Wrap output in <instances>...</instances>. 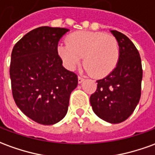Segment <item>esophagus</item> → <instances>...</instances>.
<instances>
[{
	"instance_id": "esophagus-1",
	"label": "esophagus",
	"mask_w": 155,
	"mask_h": 155,
	"mask_svg": "<svg viewBox=\"0 0 155 155\" xmlns=\"http://www.w3.org/2000/svg\"><path fill=\"white\" fill-rule=\"evenodd\" d=\"M84 80H85V79H84L83 77H81V76H78V82H79L80 84L82 83V82L84 81Z\"/></svg>"
}]
</instances>
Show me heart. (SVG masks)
Returning <instances> with one entry per match:
<instances>
[{"instance_id": "1", "label": "heart", "mask_w": 155, "mask_h": 155, "mask_svg": "<svg viewBox=\"0 0 155 155\" xmlns=\"http://www.w3.org/2000/svg\"><path fill=\"white\" fill-rule=\"evenodd\" d=\"M64 66L72 70L84 57L85 70L96 78L107 76L120 59V47L115 37L101 32L80 31L70 34L67 43L58 46Z\"/></svg>"}]
</instances>
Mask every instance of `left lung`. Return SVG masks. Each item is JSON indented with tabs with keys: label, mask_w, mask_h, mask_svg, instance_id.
<instances>
[{
	"label": "left lung",
	"mask_w": 155,
	"mask_h": 155,
	"mask_svg": "<svg viewBox=\"0 0 155 155\" xmlns=\"http://www.w3.org/2000/svg\"><path fill=\"white\" fill-rule=\"evenodd\" d=\"M120 47L116 69L96 81L97 88L90 97L93 111L106 122L120 123L134 112L141 96V58L137 48L126 35L111 31Z\"/></svg>",
	"instance_id": "obj_1"
}]
</instances>
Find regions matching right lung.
<instances>
[{"mask_svg":"<svg viewBox=\"0 0 155 155\" xmlns=\"http://www.w3.org/2000/svg\"><path fill=\"white\" fill-rule=\"evenodd\" d=\"M69 31L40 27L28 32L12 52L10 77L12 96L25 115L40 124L52 125L66 115L77 74L63 66L59 39Z\"/></svg>","mask_w":155,"mask_h":155,"instance_id":"obj_1","label":"right lung"}]
</instances>
